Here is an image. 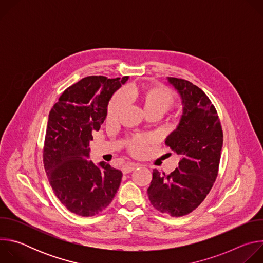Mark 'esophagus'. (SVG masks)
<instances>
[{
  "mask_svg": "<svg viewBox=\"0 0 263 263\" xmlns=\"http://www.w3.org/2000/svg\"><path fill=\"white\" fill-rule=\"evenodd\" d=\"M137 166H139V164H137V163H129V164H127V165H125L123 167V173L124 174H129L132 171H134Z\"/></svg>",
  "mask_w": 263,
  "mask_h": 263,
  "instance_id": "esophagus-1",
  "label": "esophagus"
}]
</instances>
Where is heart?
Here are the masks:
<instances>
[{"mask_svg": "<svg viewBox=\"0 0 263 263\" xmlns=\"http://www.w3.org/2000/svg\"><path fill=\"white\" fill-rule=\"evenodd\" d=\"M126 95L130 100H134L142 106L145 115L160 116L174 102L173 95L167 89L160 86H128L126 88ZM126 95L123 90H120L110 100L106 116L108 123H115L119 120L127 105ZM149 141H151V137L148 136H136L132 138L129 143L130 151L134 155H141Z\"/></svg>", "mask_w": 263, "mask_h": 263, "instance_id": "obj_1", "label": "heart"}]
</instances>
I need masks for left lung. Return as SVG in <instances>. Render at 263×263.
Here are the masks:
<instances>
[{"label":"left lung","mask_w":263,"mask_h":263,"mask_svg":"<svg viewBox=\"0 0 263 263\" xmlns=\"http://www.w3.org/2000/svg\"><path fill=\"white\" fill-rule=\"evenodd\" d=\"M167 80L181 97L183 114L165 144L182 158L170 175L153 170L147 196L158 211L179 217L194 211L212 189L218 173L222 130L215 107L201 88L184 79Z\"/></svg>","instance_id":"left-lung-1"}]
</instances>
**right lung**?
<instances>
[{"instance_id": "add662e5", "label": "right lung", "mask_w": 263, "mask_h": 263, "mask_svg": "<svg viewBox=\"0 0 263 263\" xmlns=\"http://www.w3.org/2000/svg\"><path fill=\"white\" fill-rule=\"evenodd\" d=\"M127 80L85 77L66 88L50 111L44 165L55 196L72 213L98 214L119 190L123 173L89 160V141L106 119L112 95Z\"/></svg>"}]
</instances>
